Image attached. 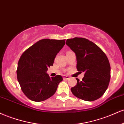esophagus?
<instances>
[{"label":"esophagus","instance_id":"obj_1","mask_svg":"<svg viewBox=\"0 0 124 124\" xmlns=\"http://www.w3.org/2000/svg\"><path fill=\"white\" fill-rule=\"evenodd\" d=\"M70 77L68 76H67V75H64L63 76V79L64 80H67V79H69Z\"/></svg>","mask_w":124,"mask_h":124}]
</instances>
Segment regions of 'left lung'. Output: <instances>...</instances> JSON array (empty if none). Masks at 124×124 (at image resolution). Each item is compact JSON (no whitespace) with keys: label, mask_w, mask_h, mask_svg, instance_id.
I'll return each instance as SVG.
<instances>
[{"label":"left lung","mask_w":124,"mask_h":124,"mask_svg":"<svg viewBox=\"0 0 124 124\" xmlns=\"http://www.w3.org/2000/svg\"><path fill=\"white\" fill-rule=\"evenodd\" d=\"M65 43L76 55L78 71L84 72L82 81L77 78V85L71 88V92L85 101L98 99L110 82L111 68L108 58L98 46L87 39H68Z\"/></svg>","instance_id":"8db88e82"}]
</instances>
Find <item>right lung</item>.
Masks as SVG:
<instances>
[{
  "instance_id": "right-lung-1",
  "label": "right lung",
  "mask_w": 124,
  "mask_h": 124,
  "mask_svg": "<svg viewBox=\"0 0 124 124\" xmlns=\"http://www.w3.org/2000/svg\"><path fill=\"white\" fill-rule=\"evenodd\" d=\"M65 41V39H41L21 55L17 67V79L22 91L30 100L44 101L56 93L62 78L60 75L50 78L47 71L53 65Z\"/></svg>"
}]
</instances>
